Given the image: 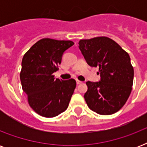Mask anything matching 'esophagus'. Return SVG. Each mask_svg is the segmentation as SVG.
I'll list each match as a JSON object with an SVG mask.
<instances>
[{
  "label": "esophagus",
  "mask_w": 147,
  "mask_h": 147,
  "mask_svg": "<svg viewBox=\"0 0 147 147\" xmlns=\"http://www.w3.org/2000/svg\"><path fill=\"white\" fill-rule=\"evenodd\" d=\"M82 82H81V81H78V80L76 81V84H77V85H80V84H82Z\"/></svg>",
  "instance_id": "34e87169"
}]
</instances>
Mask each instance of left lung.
I'll list each match as a JSON object with an SVG mask.
<instances>
[{
  "label": "left lung",
  "mask_w": 147,
  "mask_h": 147,
  "mask_svg": "<svg viewBox=\"0 0 147 147\" xmlns=\"http://www.w3.org/2000/svg\"><path fill=\"white\" fill-rule=\"evenodd\" d=\"M78 47L90 66L99 67L100 82H87L84 95L88 106L101 115L116 113L125 105L132 90L134 68L130 55L106 36L81 40Z\"/></svg>",
  "instance_id": "1"
}]
</instances>
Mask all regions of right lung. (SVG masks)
Masks as SVG:
<instances>
[{
    "label": "right lung",
    "mask_w": 147,
    "mask_h": 147,
    "mask_svg": "<svg viewBox=\"0 0 147 147\" xmlns=\"http://www.w3.org/2000/svg\"><path fill=\"white\" fill-rule=\"evenodd\" d=\"M70 40L44 38L24 54L20 74L22 88L32 109L45 117H54L69 106L76 87L71 78L63 81L53 74L59 69L65 51L73 46Z\"/></svg>",
    "instance_id": "right-lung-1"
}]
</instances>
